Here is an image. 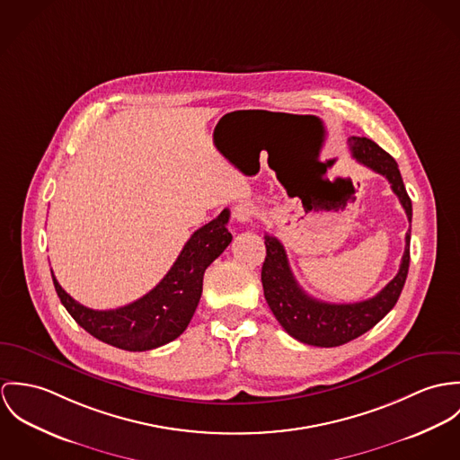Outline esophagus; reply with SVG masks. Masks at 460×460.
Wrapping results in <instances>:
<instances>
[{"mask_svg":"<svg viewBox=\"0 0 460 460\" xmlns=\"http://www.w3.org/2000/svg\"><path fill=\"white\" fill-rule=\"evenodd\" d=\"M233 217H234L236 222H242V224L252 222V218H254V206L251 205V203H240V205L234 206Z\"/></svg>","mask_w":460,"mask_h":460,"instance_id":"1","label":"esophagus"}]
</instances>
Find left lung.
Wrapping results in <instances>:
<instances>
[{
  "label": "left lung",
  "instance_id": "1",
  "mask_svg": "<svg viewBox=\"0 0 460 460\" xmlns=\"http://www.w3.org/2000/svg\"><path fill=\"white\" fill-rule=\"evenodd\" d=\"M349 150L359 164L390 181L411 222L412 206L395 158L374 141L357 136L349 137ZM409 242L411 231L406 233L399 273L376 296L357 304H328L306 295L291 271L284 245L275 236L264 234L266 257L261 270L264 298L280 326L293 339L317 348L342 346L374 328L397 304L408 277Z\"/></svg>",
  "mask_w": 460,
  "mask_h": 460
}]
</instances>
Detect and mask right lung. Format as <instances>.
<instances>
[{"instance_id": "right-lung-1", "label": "right lung", "mask_w": 460, "mask_h": 460, "mask_svg": "<svg viewBox=\"0 0 460 460\" xmlns=\"http://www.w3.org/2000/svg\"><path fill=\"white\" fill-rule=\"evenodd\" d=\"M229 209L199 227L167 271L143 298L114 310H93L75 302L56 280L54 289L68 314L90 335L125 351H150L178 339L189 326L201 293L206 268L222 254L233 236Z\"/></svg>"}]
</instances>
